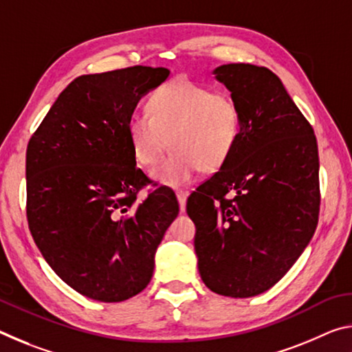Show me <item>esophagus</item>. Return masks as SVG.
Returning a JSON list of instances; mask_svg holds the SVG:
<instances>
[{
	"mask_svg": "<svg viewBox=\"0 0 352 352\" xmlns=\"http://www.w3.org/2000/svg\"><path fill=\"white\" fill-rule=\"evenodd\" d=\"M175 195L178 199V205H180V211L183 212L184 210H186V200H188L189 192H188V190H177Z\"/></svg>",
	"mask_w": 352,
	"mask_h": 352,
	"instance_id": "esophagus-1",
	"label": "esophagus"
}]
</instances>
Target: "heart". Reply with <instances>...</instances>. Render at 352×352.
<instances>
[{"label": "heart", "mask_w": 352, "mask_h": 352, "mask_svg": "<svg viewBox=\"0 0 352 352\" xmlns=\"http://www.w3.org/2000/svg\"><path fill=\"white\" fill-rule=\"evenodd\" d=\"M146 113H135L127 133L136 163L152 168L172 146L174 151L152 172L163 186L188 184L201 169L217 170L228 162L242 133V113L226 91L174 79L152 93Z\"/></svg>", "instance_id": "heart-1"}]
</instances>
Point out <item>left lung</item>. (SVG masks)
I'll use <instances>...</instances> for the list:
<instances>
[{"instance_id":"1","label":"left lung","mask_w":352,"mask_h":352,"mask_svg":"<svg viewBox=\"0 0 352 352\" xmlns=\"http://www.w3.org/2000/svg\"><path fill=\"white\" fill-rule=\"evenodd\" d=\"M214 74L241 107L242 133L228 162L189 195L186 211L206 287L250 298L289 272L317 228V138L269 68L228 63Z\"/></svg>"}]
</instances>
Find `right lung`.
I'll use <instances>...</instances> for the list:
<instances>
[{
  "mask_svg": "<svg viewBox=\"0 0 352 352\" xmlns=\"http://www.w3.org/2000/svg\"><path fill=\"white\" fill-rule=\"evenodd\" d=\"M168 68L136 67L74 79L26 151V216L56 275L80 295L119 302L151 283L155 252L178 214L174 190L136 168L127 122ZM157 186V184H153Z\"/></svg>",
  "mask_w": 352,
  "mask_h": 352,
  "instance_id": "add662e5",
  "label": "right lung"
}]
</instances>
